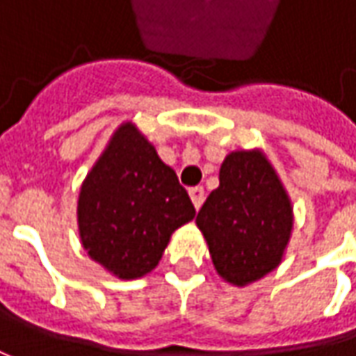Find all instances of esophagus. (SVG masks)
I'll return each instance as SVG.
<instances>
[{
    "label": "esophagus",
    "mask_w": 356,
    "mask_h": 356,
    "mask_svg": "<svg viewBox=\"0 0 356 356\" xmlns=\"http://www.w3.org/2000/svg\"><path fill=\"white\" fill-rule=\"evenodd\" d=\"M188 194H190V198H192L194 208H196V210H200V206L204 204V198H206V194H204V188H202V186H194V188H190V190H188Z\"/></svg>",
    "instance_id": "34e87169"
}]
</instances>
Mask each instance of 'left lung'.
<instances>
[{
  "label": "left lung",
  "mask_w": 356,
  "mask_h": 356,
  "mask_svg": "<svg viewBox=\"0 0 356 356\" xmlns=\"http://www.w3.org/2000/svg\"><path fill=\"white\" fill-rule=\"evenodd\" d=\"M196 224L216 271L241 287L280 266L293 210L269 160L259 150H239L224 160L220 186L204 202Z\"/></svg>",
  "instance_id": "8db88e82"
}]
</instances>
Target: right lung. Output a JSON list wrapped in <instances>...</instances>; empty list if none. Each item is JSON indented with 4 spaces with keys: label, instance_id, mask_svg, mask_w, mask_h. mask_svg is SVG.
Wrapping results in <instances>:
<instances>
[{
    "label": "right lung",
    "instance_id": "obj_1",
    "mask_svg": "<svg viewBox=\"0 0 356 356\" xmlns=\"http://www.w3.org/2000/svg\"><path fill=\"white\" fill-rule=\"evenodd\" d=\"M196 216L176 172L134 124H122L87 174L79 194L83 248L120 280L158 266L174 229Z\"/></svg>",
    "mask_w": 356,
    "mask_h": 356
}]
</instances>
